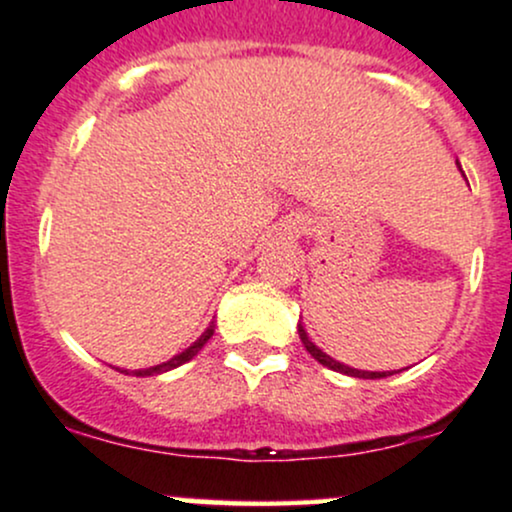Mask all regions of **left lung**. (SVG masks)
<instances>
[{
  "label": "left lung",
  "instance_id": "8db88e82",
  "mask_svg": "<svg viewBox=\"0 0 512 512\" xmlns=\"http://www.w3.org/2000/svg\"><path fill=\"white\" fill-rule=\"evenodd\" d=\"M298 334H301V342L305 349H308V354L315 358L317 363H322V366L337 370V373H344V375H351V378H363V380H378V378H387V375H392L390 370H383V373H378V370H358V368H351V366H344V363L334 361L332 356H327L325 351L320 349V346H315L313 342H310L308 332L303 330V325H298Z\"/></svg>",
  "mask_w": 512,
  "mask_h": 512
}]
</instances>
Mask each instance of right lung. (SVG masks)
<instances>
[{
    "label": "right lung",
    "instance_id": "obj_1",
    "mask_svg": "<svg viewBox=\"0 0 512 512\" xmlns=\"http://www.w3.org/2000/svg\"><path fill=\"white\" fill-rule=\"evenodd\" d=\"M214 322H211V325L207 327V330H204V334L202 337L197 339L195 344L192 346H187L185 351H180L178 356H173L170 358V361H166V363H158V366H151V368H142V370H132V375H137V378H146V375H161V373H166V370H173V368H178V366H182V363H187V361H192V358H195L199 351H202V346L209 342L211 339V334H214ZM129 375V373H127Z\"/></svg>",
    "mask_w": 512,
    "mask_h": 512
}]
</instances>
